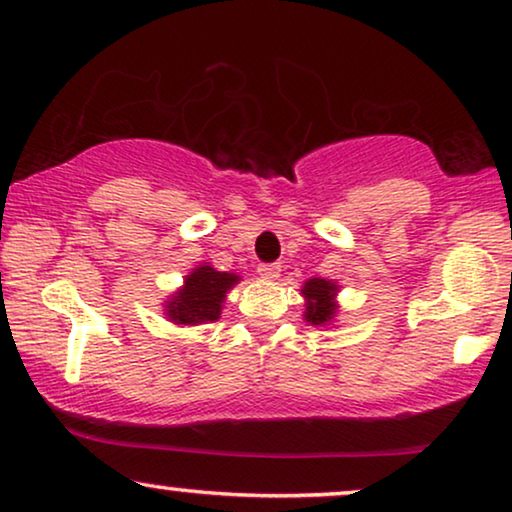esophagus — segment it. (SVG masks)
<instances>
[{"mask_svg": "<svg viewBox=\"0 0 512 512\" xmlns=\"http://www.w3.org/2000/svg\"><path fill=\"white\" fill-rule=\"evenodd\" d=\"M257 276L264 280H276L280 276V264H259Z\"/></svg>", "mask_w": 512, "mask_h": 512, "instance_id": "esophagus-1", "label": "esophagus"}]
</instances>
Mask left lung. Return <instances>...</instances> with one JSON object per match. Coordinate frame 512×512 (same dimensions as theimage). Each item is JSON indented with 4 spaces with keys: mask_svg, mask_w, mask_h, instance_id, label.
<instances>
[{
    "mask_svg": "<svg viewBox=\"0 0 512 512\" xmlns=\"http://www.w3.org/2000/svg\"><path fill=\"white\" fill-rule=\"evenodd\" d=\"M301 294L308 299L306 306V320L311 325H325L331 318H334L336 306H334V294H336V285L329 283V280L322 278H311L304 285Z\"/></svg>",
    "mask_w": 512,
    "mask_h": 512,
    "instance_id": "8db88e82",
    "label": "left lung"
}]
</instances>
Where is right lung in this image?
Masks as SVG:
<instances>
[{
  "label": "right lung",
  "instance_id": "1",
  "mask_svg": "<svg viewBox=\"0 0 512 512\" xmlns=\"http://www.w3.org/2000/svg\"><path fill=\"white\" fill-rule=\"evenodd\" d=\"M239 276L199 266L185 278V287L167 304V315L178 325H199L220 318L222 299Z\"/></svg>",
  "mask_w": 512,
  "mask_h": 512
}]
</instances>
